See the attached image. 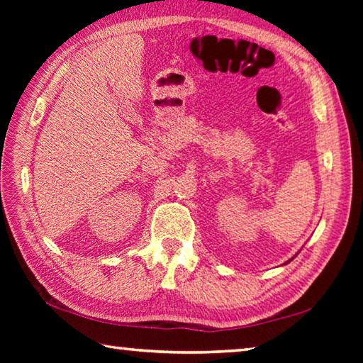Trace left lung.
Segmentation results:
<instances>
[{"mask_svg":"<svg viewBox=\"0 0 363 363\" xmlns=\"http://www.w3.org/2000/svg\"><path fill=\"white\" fill-rule=\"evenodd\" d=\"M291 259H293V257H291ZM291 259H290V260H291ZM290 260H289V262H290Z\"/></svg>","mask_w":363,"mask_h":363,"instance_id":"obj_1","label":"left lung"}]
</instances>
